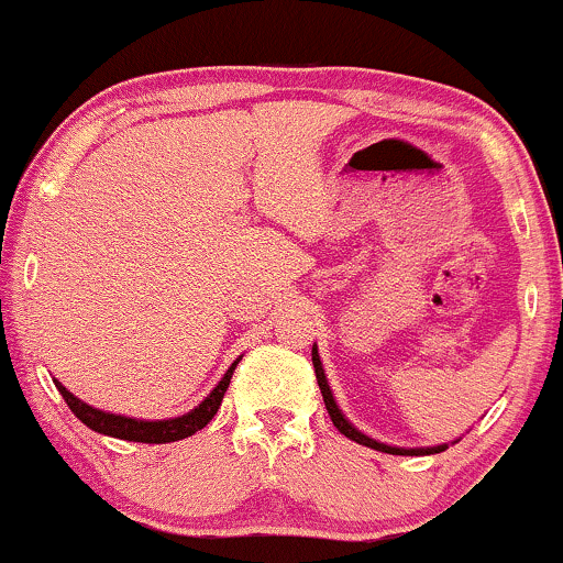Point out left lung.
Masks as SVG:
<instances>
[{"label": "left lung", "mask_w": 563, "mask_h": 563, "mask_svg": "<svg viewBox=\"0 0 563 563\" xmlns=\"http://www.w3.org/2000/svg\"><path fill=\"white\" fill-rule=\"evenodd\" d=\"M311 364H314V372H317V383H320V390H322V398H324V406H328V415L333 419V424L338 430L343 432V435L356 440L358 445H367V449H375V451H383V453H393V456H430V453H440L449 449V443H440V445H424V449H398V445H388V443H380V440L364 435L362 430L354 428V424L349 422L346 415L341 411V406H338L333 390H330L328 385V377H324V369H322V362H320V351H317V343L311 346ZM453 443H459V438L453 440Z\"/></svg>", "instance_id": "8db88e82"}]
</instances>
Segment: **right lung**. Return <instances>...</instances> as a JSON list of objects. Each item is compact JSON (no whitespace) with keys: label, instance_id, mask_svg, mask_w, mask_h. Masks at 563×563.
<instances>
[{"label":"right lung","instance_id":"1","mask_svg":"<svg viewBox=\"0 0 563 563\" xmlns=\"http://www.w3.org/2000/svg\"><path fill=\"white\" fill-rule=\"evenodd\" d=\"M239 362L241 356L230 364L225 375H222V380L214 385L212 393H209L205 401L194 406V409L186 411V415L170 417V419H135L125 415H110V411L93 409V406L80 401V398L73 396V393L67 390L59 380H54V385H57V390L63 393L65 404L70 406L73 415H76L86 428L99 432V435L133 440V443H175V440H183L194 435V432H199L201 428H207L209 419L217 415V409H220L222 396H225L230 377H233V369Z\"/></svg>","mask_w":563,"mask_h":563}]
</instances>
